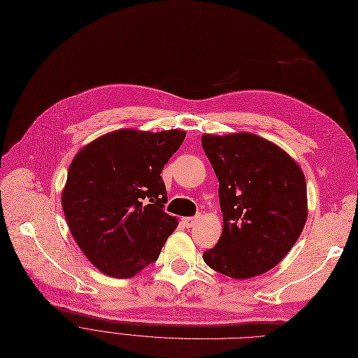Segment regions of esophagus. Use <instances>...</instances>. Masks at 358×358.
Listing matches in <instances>:
<instances>
[{"label": "esophagus", "instance_id": "obj_1", "mask_svg": "<svg viewBox=\"0 0 358 358\" xmlns=\"http://www.w3.org/2000/svg\"><path fill=\"white\" fill-rule=\"evenodd\" d=\"M182 223L185 224V227H192L198 223V217H183L182 218Z\"/></svg>", "mask_w": 358, "mask_h": 358}]
</instances>
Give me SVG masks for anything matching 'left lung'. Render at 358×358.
I'll list each match as a JSON object with an SVG mask.
<instances>
[{
    "mask_svg": "<svg viewBox=\"0 0 358 358\" xmlns=\"http://www.w3.org/2000/svg\"><path fill=\"white\" fill-rule=\"evenodd\" d=\"M201 143L223 213V233L202 259L236 280L261 275L284 259L308 220L303 170L281 147L250 132L203 134Z\"/></svg>",
    "mask_w": 358,
    "mask_h": 358,
    "instance_id": "obj_1",
    "label": "left lung"
}]
</instances>
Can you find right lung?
<instances>
[{"mask_svg":"<svg viewBox=\"0 0 358 358\" xmlns=\"http://www.w3.org/2000/svg\"><path fill=\"white\" fill-rule=\"evenodd\" d=\"M185 131L117 129L78 150L62 189L66 224L86 258L103 274L131 278L155 262L178 218L160 176Z\"/></svg>","mask_w":358,"mask_h":358,"instance_id":"obj_1","label":"right lung"}]
</instances>
